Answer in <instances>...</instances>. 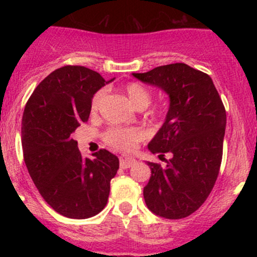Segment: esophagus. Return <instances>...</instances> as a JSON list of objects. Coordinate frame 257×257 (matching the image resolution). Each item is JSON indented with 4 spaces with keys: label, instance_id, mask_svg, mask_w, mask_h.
Returning a JSON list of instances; mask_svg holds the SVG:
<instances>
[{
    "label": "esophagus",
    "instance_id": "34e87169",
    "mask_svg": "<svg viewBox=\"0 0 257 257\" xmlns=\"http://www.w3.org/2000/svg\"><path fill=\"white\" fill-rule=\"evenodd\" d=\"M133 164H135V159L134 158H129V157H122L119 159V166L122 169H126V168H131Z\"/></svg>",
    "mask_w": 257,
    "mask_h": 257
}]
</instances>
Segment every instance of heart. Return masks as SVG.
Listing matches in <instances>:
<instances>
[{
    "instance_id": "obj_1",
    "label": "heart",
    "mask_w": 257,
    "mask_h": 257,
    "mask_svg": "<svg viewBox=\"0 0 257 257\" xmlns=\"http://www.w3.org/2000/svg\"><path fill=\"white\" fill-rule=\"evenodd\" d=\"M124 93L131 104L138 110L146 108L151 102V93L147 88L138 82H131L124 87ZM105 93L102 90L96 91L90 101V113L95 114L101 106ZM146 134L140 128H122V126H111L104 134V140L112 149L118 151L131 152L137 147L139 143L145 140Z\"/></svg>"
}]
</instances>
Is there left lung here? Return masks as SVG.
<instances>
[{
	"label": "left lung",
	"mask_w": 257,
	"mask_h": 257,
	"mask_svg": "<svg viewBox=\"0 0 257 257\" xmlns=\"http://www.w3.org/2000/svg\"><path fill=\"white\" fill-rule=\"evenodd\" d=\"M170 98L166 122L149 144L167 167L147 162L151 178L144 198L152 213L170 220L190 216L213 190L222 161L226 110L213 79L184 63L133 73Z\"/></svg>",
	"instance_id": "left-lung-1"
}]
</instances>
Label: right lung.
<instances>
[{"mask_svg": "<svg viewBox=\"0 0 257 257\" xmlns=\"http://www.w3.org/2000/svg\"><path fill=\"white\" fill-rule=\"evenodd\" d=\"M107 82L84 66L66 65L37 85L22 124L24 161L43 199L70 219H88L105 208L118 158L99 150L82 157L71 134L90 113V101Z\"/></svg>", "mask_w": 257, "mask_h": 257, "instance_id": "add662e5", "label": "right lung"}]
</instances>
